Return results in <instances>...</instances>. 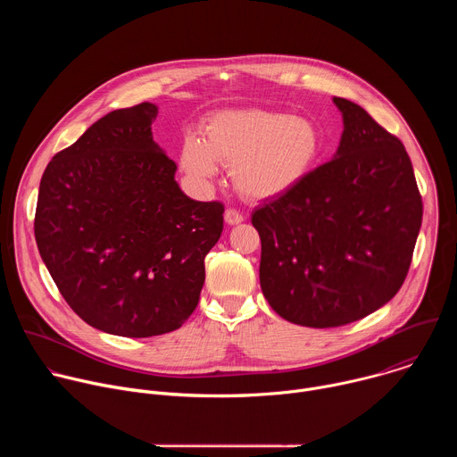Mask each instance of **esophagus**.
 Masks as SVG:
<instances>
[{"label": "esophagus", "instance_id": "obj_1", "mask_svg": "<svg viewBox=\"0 0 457 457\" xmlns=\"http://www.w3.org/2000/svg\"><path fill=\"white\" fill-rule=\"evenodd\" d=\"M224 220H226V224L235 226V224L244 222V215H242L240 212H237V210H226V213H224Z\"/></svg>", "mask_w": 457, "mask_h": 457}]
</instances>
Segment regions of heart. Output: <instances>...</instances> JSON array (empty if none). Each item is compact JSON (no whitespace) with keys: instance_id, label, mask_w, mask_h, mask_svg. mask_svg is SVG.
<instances>
[{"instance_id":"b5f03b06","label":"heart","mask_w":457,"mask_h":457,"mask_svg":"<svg viewBox=\"0 0 457 457\" xmlns=\"http://www.w3.org/2000/svg\"><path fill=\"white\" fill-rule=\"evenodd\" d=\"M320 152V128L307 117L262 108L222 110L206 120L203 141L184 139L180 166L199 182L215 177L217 162L229 166L242 197L264 203L300 186Z\"/></svg>"}]
</instances>
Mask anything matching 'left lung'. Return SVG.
Segmentation results:
<instances>
[{"label":"left lung","instance_id":"obj_1","mask_svg":"<svg viewBox=\"0 0 457 457\" xmlns=\"http://www.w3.org/2000/svg\"><path fill=\"white\" fill-rule=\"evenodd\" d=\"M333 101L344 117L335 157L251 215L266 300L316 329L356 321L400 291L423 217L402 141L356 103Z\"/></svg>","mask_w":457,"mask_h":457}]
</instances>
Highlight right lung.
<instances>
[{
	"label": "right lung",
	"instance_id": "add662e5",
	"mask_svg": "<svg viewBox=\"0 0 457 457\" xmlns=\"http://www.w3.org/2000/svg\"><path fill=\"white\" fill-rule=\"evenodd\" d=\"M159 108L94 122L48 162L34 233L59 293L92 328L126 338L179 329L199 303L224 206L189 199L154 141Z\"/></svg>",
	"mask_w": 457,
	"mask_h": 457
}]
</instances>
